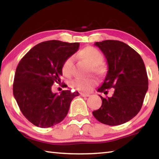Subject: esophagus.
I'll return each instance as SVG.
<instances>
[{
  "label": "esophagus",
  "instance_id": "obj_1",
  "mask_svg": "<svg viewBox=\"0 0 159 159\" xmlns=\"http://www.w3.org/2000/svg\"><path fill=\"white\" fill-rule=\"evenodd\" d=\"M80 95H81L82 97H90V95H89V94H87V93H80Z\"/></svg>",
  "mask_w": 159,
  "mask_h": 159
}]
</instances>
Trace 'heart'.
Listing matches in <instances>:
<instances>
[{"mask_svg":"<svg viewBox=\"0 0 159 159\" xmlns=\"http://www.w3.org/2000/svg\"><path fill=\"white\" fill-rule=\"evenodd\" d=\"M79 56L85 61H87L91 66H93L94 72L99 75H104L106 73V68L102 65L104 60L103 55L98 50L93 47L85 48L80 50ZM74 63V57H69L64 61L61 66V73L66 77H69L72 73V67ZM98 81L94 78L90 79H81L77 78L71 82V85L74 89L80 91H89L95 86Z\"/></svg>","mask_w":159,"mask_h":159,"instance_id":"obj_1","label":"heart"}]
</instances>
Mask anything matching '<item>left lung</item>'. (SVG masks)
Instances as JSON below:
<instances>
[{
  "mask_svg": "<svg viewBox=\"0 0 159 159\" xmlns=\"http://www.w3.org/2000/svg\"><path fill=\"white\" fill-rule=\"evenodd\" d=\"M104 53L108 71L98 91L107 95L114 88L111 97L102 99V106L93 111L97 120L104 124L118 125L129 121L142 108L148 90V77L141 56L123 42L107 40L96 42Z\"/></svg>",
  "mask_w": 159,
  "mask_h": 159,
  "instance_id": "obj_1",
  "label": "left lung"
}]
</instances>
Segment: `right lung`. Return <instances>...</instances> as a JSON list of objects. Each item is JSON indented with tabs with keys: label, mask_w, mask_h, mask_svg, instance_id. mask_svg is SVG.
<instances>
[{
	"label": "right lung",
	"mask_w": 159,
	"mask_h": 159,
	"mask_svg": "<svg viewBox=\"0 0 159 159\" xmlns=\"http://www.w3.org/2000/svg\"><path fill=\"white\" fill-rule=\"evenodd\" d=\"M79 43L48 41L35 45L17 66L13 95L21 113L29 121L40 128L60 123L68 114L70 104L78 92H52L54 83H60L61 66L79 50ZM66 87V85H62Z\"/></svg>",
	"instance_id": "add662e5"
}]
</instances>
